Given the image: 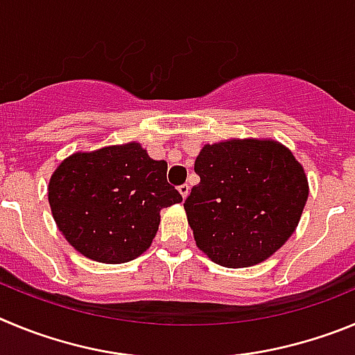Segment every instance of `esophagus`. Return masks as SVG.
Masks as SVG:
<instances>
[{"mask_svg":"<svg viewBox=\"0 0 355 355\" xmlns=\"http://www.w3.org/2000/svg\"><path fill=\"white\" fill-rule=\"evenodd\" d=\"M178 191H180L182 198H187V194H189V185H187V184L178 185Z\"/></svg>","mask_w":355,"mask_h":355,"instance_id":"34e87169","label":"esophagus"}]
</instances>
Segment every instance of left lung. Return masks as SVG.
Segmentation results:
<instances>
[{
	"label": "left lung",
	"mask_w": 355,
	"mask_h": 355,
	"mask_svg": "<svg viewBox=\"0 0 355 355\" xmlns=\"http://www.w3.org/2000/svg\"><path fill=\"white\" fill-rule=\"evenodd\" d=\"M200 184L184 203L198 248L223 267H249L288 241L308 200V178L276 141L207 145L194 162Z\"/></svg>",
	"instance_id": "8db88e82"
}]
</instances>
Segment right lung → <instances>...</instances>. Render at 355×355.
Wrapping results in <instances>:
<instances>
[{
    "mask_svg": "<svg viewBox=\"0 0 355 355\" xmlns=\"http://www.w3.org/2000/svg\"><path fill=\"white\" fill-rule=\"evenodd\" d=\"M166 171L168 164L150 157L138 143L70 155L49 182L54 221L92 260H134L154 241L161 209L182 201Z\"/></svg>",
    "mask_w": 355,
    "mask_h": 355,
    "instance_id": "right-lung-1",
    "label": "right lung"
}]
</instances>
